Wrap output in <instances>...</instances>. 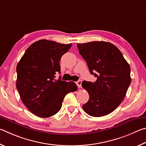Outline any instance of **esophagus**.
<instances>
[{
  "mask_svg": "<svg viewBox=\"0 0 146 146\" xmlns=\"http://www.w3.org/2000/svg\"><path fill=\"white\" fill-rule=\"evenodd\" d=\"M76 85H78V88H81V83H82V81H81V80H79V81H78L77 82H76Z\"/></svg>",
  "mask_w": 146,
  "mask_h": 146,
  "instance_id": "1",
  "label": "esophagus"
}]
</instances>
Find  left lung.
I'll return each instance as SVG.
<instances>
[{
    "instance_id": "obj_1",
    "label": "left lung",
    "mask_w": 146,
    "mask_h": 146,
    "mask_svg": "<svg viewBox=\"0 0 146 146\" xmlns=\"http://www.w3.org/2000/svg\"><path fill=\"white\" fill-rule=\"evenodd\" d=\"M77 45L90 74L97 78L94 83L83 81V88L90 96L83 105V110L92 117L106 115L124 99L131 81V68L121 51L111 43L94 41Z\"/></svg>"
}]
</instances>
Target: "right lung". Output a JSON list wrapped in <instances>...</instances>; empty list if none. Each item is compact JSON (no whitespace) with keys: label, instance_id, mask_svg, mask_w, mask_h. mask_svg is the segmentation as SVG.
<instances>
[{"label":"right lung","instance_id":"right-lung-1","mask_svg":"<svg viewBox=\"0 0 146 146\" xmlns=\"http://www.w3.org/2000/svg\"><path fill=\"white\" fill-rule=\"evenodd\" d=\"M72 44L47 40L33 43L25 50L17 66L16 86L27 109L42 118L60 111L65 96L78 90L74 82L55 80L60 74V61Z\"/></svg>","mask_w":146,"mask_h":146}]
</instances>
